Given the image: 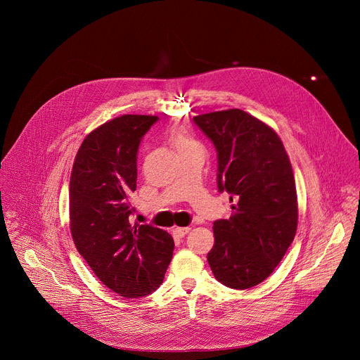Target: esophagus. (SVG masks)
<instances>
[{"label":"esophagus","mask_w":360,"mask_h":360,"mask_svg":"<svg viewBox=\"0 0 360 360\" xmlns=\"http://www.w3.org/2000/svg\"><path fill=\"white\" fill-rule=\"evenodd\" d=\"M191 231V228L189 226H184V228H174V233L176 235V236H179V238H182V236H185L188 232Z\"/></svg>","instance_id":"obj_1"}]
</instances>
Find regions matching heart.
Listing matches in <instances>:
<instances>
[{"label": "heart", "mask_w": 360, "mask_h": 360, "mask_svg": "<svg viewBox=\"0 0 360 360\" xmlns=\"http://www.w3.org/2000/svg\"><path fill=\"white\" fill-rule=\"evenodd\" d=\"M169 142L178 155H181V153H185V152H192V150L203 152L200 142L198 139H195L186 129H184L181 127H175L171 129Z\"/></svg>", "instance_id": "b5f03b06"}]
</instances>
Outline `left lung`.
I'll use <instances>...</instances> for the list:
<instances>
[{
    "instance_id": "8db88e82",
    "label": "left lung",
    "mask_w": 360,
    "mask_h": 360,
    "mask_svg": "<svg viewBox=\"0 0 360 360\" xmlns=\"http://www.w3.org/2000/svg\"><path fill=\"white\" fill-rule=\"evenodd\" d=\"M218 150V189L231 195L232 215L214 222L208 264L232 289L265 281L297 228V195L288 152L274 128L233 108L193 117Z\"/></svg>"
}]
</instances>
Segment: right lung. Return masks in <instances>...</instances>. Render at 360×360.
I'll use <instances>...</instances> for the list:
<instances>
[{
    "mask_svg": "<svg viewBox=\"0 0 360 360\" xmlns=\"http://www.w3.org/2000/svg\"><path fill=\"white\" fill-rule=\"evenodd\" d=\"M155 115H121L82 141L70 179V229L95 276L124 297L152 293L174 253L172 236L132 225L129 196L136 191V152Z\"/></svg>",
    "mask_w": 360,
    "mask_h": 360,
    "instance_id": "right-lung-1",
    "label": "right lung"
}]
</instances>
